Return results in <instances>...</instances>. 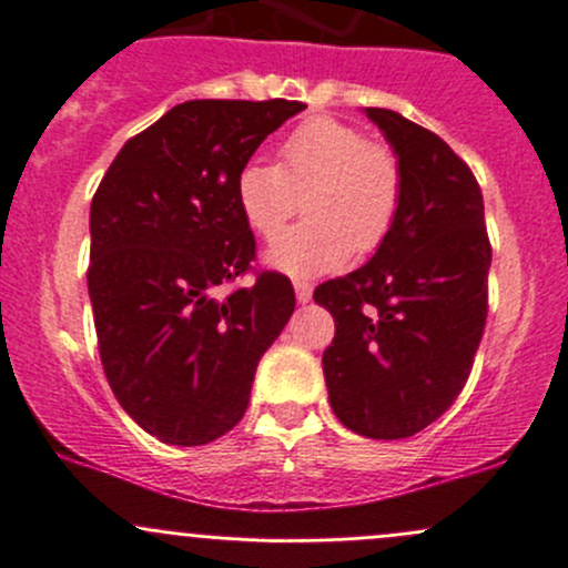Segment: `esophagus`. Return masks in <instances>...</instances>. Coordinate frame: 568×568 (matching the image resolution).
<instances>
[{
    "label": "esophagus",
    "mask_w": 568,
    "mask_h": 568,
    "mask_svg": "<svg viewBox=\"0 0 568 568\" xmlns=\"http://www.w3.org/2000/svg\"><path fill=\"white\" fill-rule=\"evenodd\" d=\"M294 291H296V302H300V305H305V302H311L313 285L307 283V280H294Z\"/></svg>",
    "instance_id": "1"
}]
</instances>
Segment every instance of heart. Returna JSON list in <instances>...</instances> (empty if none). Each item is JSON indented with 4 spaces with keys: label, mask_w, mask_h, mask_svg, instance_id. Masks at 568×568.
I'll return each mask as SVG.
<instances>
[{
    "label": "heart",
    "mask_w": 568,
    "mask_h": 568,
    "mask_svg": "<svg viewBox=\"0 0 568 568\" xmlns=\"http://www.w3.org/2000/svg\"><path fill=\"white\" fill-rule=\"evenodd\" d=\"M311 193L312 222L278 235ZM236 203L244 222L272 242L266 263L291 277H316L385 242L400 205V164L395 153L354 125L311 118L280 145V164L250 159L236 175Z\"/></svg>",
    "instance_id": "obj_1"
}]
</instances>
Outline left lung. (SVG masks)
Returning <instances> with one entry per match:
<instances>
[{
    "label": "left lung",
    "instance_id": "obj_1",
    "mask_svg": "<svg viewBox=\"0 0 568 568\" xmlns=\"http://www.w3.org/2000/svg\"><path fill=\"white\" fill-rule=\"evenodd\" d=\"M400 164V205L376 255L313 300L335 318L332 412L354 434L404 439L462 393L486 326L491 247L473 170L434 131L368 106Z\"/></svg>",
    "mask_w": 568,
    "mask_h": 568
}]
</instances>
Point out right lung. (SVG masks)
Wrapping results in <instances>:
<instances>
[{
  "instance_id": "right-lung-1",
  "label": "right lung",
  "mask_w": 568,
  "mask_h": 568,
  "mask_svg": "<svg viewBox=\"0 0 568 568\" xmlns=\"http://www.w3.org/2000/svg\"><path fill=\"white\" fill-rule=\"evenodd\" d=\"M302 101H183L131 136L90 205L88 291L101 365L131 420L168 445H205L250 404L263 352L296 307L280 272H250L255 236L236 175Z\"/></svg>"
}]
</instances>
